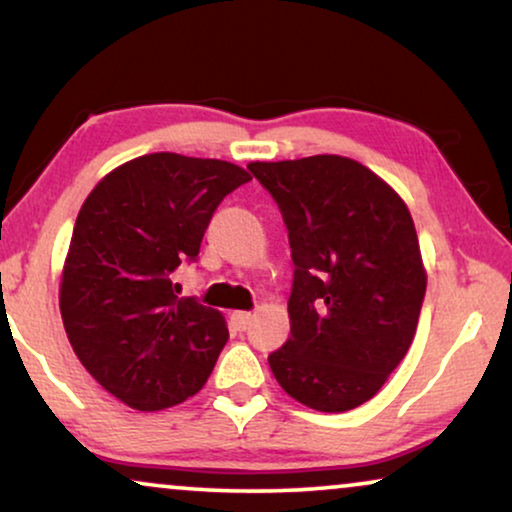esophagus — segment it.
I'll return each instance as SVG.
<instances>
[{
    "mask_svg": "<svg viewBox=\"0 0 512 512\" xmlns=\"http://www.w3.org/2000/svg\"><path fill=\"white\" fill-rule=\"evenodd\" d=\"M251 314L249 312H233L230 314V321H233L235 331H247V328L251 326Z\"/></svg>",
    "mask_w": 512,
    "mask_h": 512,
    "instance_id": "esophagus-1",
    "label": "esophagus"
}]
</instances>
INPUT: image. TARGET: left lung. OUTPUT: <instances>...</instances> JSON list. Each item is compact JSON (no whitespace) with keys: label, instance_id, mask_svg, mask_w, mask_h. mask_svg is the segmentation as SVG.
Here are the masks:
<instances>
[{"label":"left lung","instance_id":"1","mask_svg":"<svg viewBox=\"0 0 512 512\" xmlns=\"http://www.w3.org/2000/svg\"><path fill=\"white\" fill-rule=\"evenodd\" d=\"M289 230L291 338L268 356L286 394L319 412L373 398L403 361L426 275L396 191L356 160L249 163Z\"/></svg>","mask_w":512,"mask_h":512}]
</instances>
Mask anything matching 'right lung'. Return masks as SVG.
I'll use <instances>...</instances> for the list:
<instances>
[{
	"label": "right lung",
	"mask_w": 512,
	"mask_h": 512,
	"mask_svg": "<svg viewBox=\"0 0 512 512\" xmlns=\"http://www.w3.org/2000/svg\"><path fill=\"white\" fill-rule=\"evenodd\" d=\"M251 177L226 160L149 153L116 167L76 216L60 312L90 375L135 410L198 394L228 340L221 312L179 298L216 207Z\"/></svg>",
	"instance_id": "obj_1"
}]
</instances>
